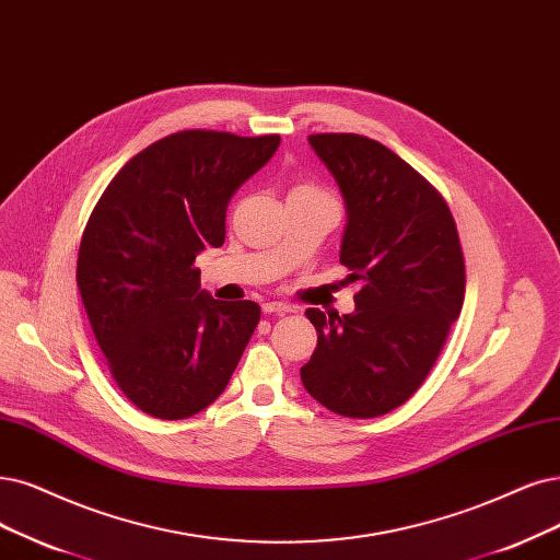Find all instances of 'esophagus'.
<instances>
[{
    "instance_id": "esophagus-1",
    "label": "esophagus",
    "mask_w": 560,
    "mask_h": 560,
    "mask_svg": "<svg viewBox=\"0 0 560 560\" xmlns=\"http://www.w3.org/2000/svg\"><path fill=\"white\" fill-rule=\"evenodd\" d=\"M262 312L269 316H283V314H291L293 306L291 304H283V302H265L262 304Z\"/></svg>"
}]
</instances>
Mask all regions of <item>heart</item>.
Returning a JSON list of instances; mask_svg holds the SVG:
<instances>
[{"instance_id":"heart-1","label":"heart","mask_w":560,"mask_h":560,"mask_svg":"<svg viewBox=\"0 0 560 560\" xmlns=\"http://www.w3.org/2000/svg\"><path fill=\"white\" fill-rule=\"evenodd\" d=\"M291 196H316V198H332V196H329L327 191H323L320 186H316V184H312V182H298V184L293 186Z\"/></svg>"}]
</instances>
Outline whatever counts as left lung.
I'll return each mask as SVG.
<instances>
[{"label":"left lung","mask_w":560,"mask_h":560,"mask_svg":"<svg viewBox=\"0 0 560 560\" xmlns=\"http://www.w3.org/2000/svg\"><path fill=\"white\" fill-rule=\"evenodd\" d=\"M308 142L343 194L339 262L360 291L353 314L306 308L318 343L300 376L327 410L378 418L416 395L462 314L457 223L436 186L378 140L314 133Z\"/></svg>","instance_id":"1"}]
</instances>
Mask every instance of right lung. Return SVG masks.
I'll use <instances>...</instances> for the list:
<instances>
[{"label":"right lung","instance_id":"add662e5","mask_svg":"<svg viewBox=\"0 0 560 560\" xmlns=\"http://www.w3.org/2000/svg\"><path fill=\"white\" fill-rule=\"evenodd\" d=\"M279 142L277 133H171L124 163L94 205L78 291L117 387L152 418L184 420L210 406L260 320L252 300L200 291L194 262L223 244L228 202Z\"/></svg>","mask_w":560,"mask_h":560}]
</instances>
